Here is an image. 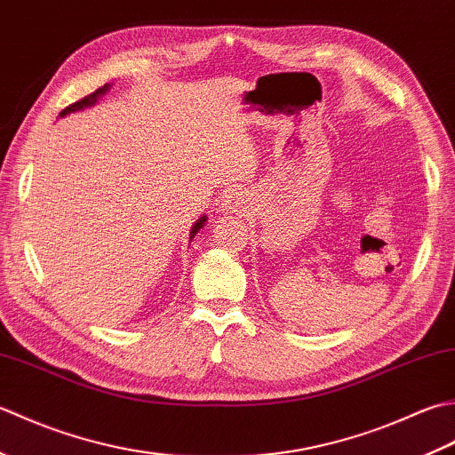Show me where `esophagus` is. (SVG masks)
I'll return each instance as SVG.
<instances>
[{"label": "esophagus", "instance_id": "34e87169", "mask_svg": "<svg viewBox=\"0 0 455 455\" xmlns=\"http://www.w3.org/2000/svg\"><path fill=\"white\" fill-rule=\"evenodd\" d=\"M245 206V196L239 192H229L221 200V210L226 212V214H234V212H239L241 208Z\"/></svg>", "mask_w": 455, "mask_h": 455}]
</instances>
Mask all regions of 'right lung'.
Returning <instances> with one entry per match:
<instances>
[{
	"instance_id": "right-lung-1",
	"label": "right lung",
	"mask_w": 455,
	"mask_h": 455,
	"mask_svg": "<svg viewBox=\"0 0 455 455\" xmlns=\"http://www.w3.org/2000/svg\"><path fill=\"white\" fill-rule=\"evenodd\" d=\"M109 88H111V84H104V86H101V88H98L96 92H92L90 96H86V98L78 100L76 104L68 106L67 109H62V111H60V117L68 116V114H74V111H82V109H86V108L96 106V104H98V100H100L101 96H106V92H109ZM206 221H208V216H204V214H202V218H198L196 221H194V226H192V229H190V241L194 239V235L198 234L200 228H202L204 224H206Z\"/></svg>"
}]
</instances>
